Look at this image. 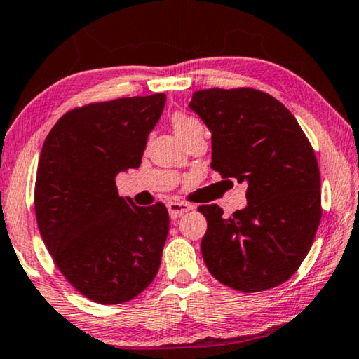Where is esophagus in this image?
I'll return each mask as SVG.
<instances>
[{"label": "esophagus", "instance_id": "obj_1", "mask_svg": "<svg viewBox=\"0 0 359 359\" xmlns=\"http://www.w3.org/2000/svg\"><path fill=\"white\" fill-rule=\"evenodd\" d=\"M168 214L171 218H178L184 215L186 212L192 210V205L186 204V202H168Z\"/></svg>", "mask_w": 359, "mask_h": 359}]
</instances>
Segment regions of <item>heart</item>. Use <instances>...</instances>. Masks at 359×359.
I'll return each mask as SVG.
<instances>
[{"instance_id":"1","label":"heart","mask_w":359,"mask_h":359,"mask_svg":"<svg viewBox=\"0 0 359 359\" xmlns=\"http://www.w3.org/2000/svg\"><path fill=\"white\" fill-rule=\"evenodd\" d=\"M171 126H173L180 141H184V139L194 136V134L204 133V124L201 123V119L186 115V113H175L171 116Z\"/></svg>"}]
</instances>
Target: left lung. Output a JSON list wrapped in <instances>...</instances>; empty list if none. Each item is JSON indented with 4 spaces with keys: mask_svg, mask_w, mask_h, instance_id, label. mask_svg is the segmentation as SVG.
Segmentation results:
<instances>
[{
    "mask_svg": "<svg viewBox=\"0 0 359 359\" xmlns=\"http://www.w3.org/2000/svg\"><path fill=\"white\" fill-rule=\"evenodd\" d=\"M189 108L212 133L210 167L248 184V205L231 217L217 204L199 207L207 269L244 293L282 285L308 256L322 215L308 137L287 107L249 87L197 90Z\"/></svg>",
    "mask_w": 359,
    "mask_h": 359,
    "instance_id": "8db88e82",
    "label": "left lung"
}]
</instances>
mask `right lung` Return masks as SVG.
Masks as SVG:
<instances>
[{"label":"right lung","instance_id":"add662e5","mask_svg":"<svg viewBox=\"0 0 359 359\" xmlns=\"http://www.w3.org/2000/svg\"><path fill=\"white\" fill-rule=\"evenodd\" d=\"M165 93L89 103L67 111L41 147L35 217L65 278L100 304H121L152 283L170 217L162 202L137 207L116 175L141 165Z\"/></svg>","mask_w":359,"mask_h":359}]
</instances>
